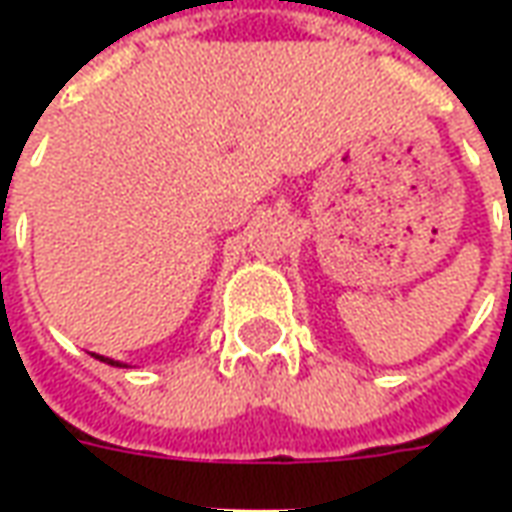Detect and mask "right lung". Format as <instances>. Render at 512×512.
<instances>
[{"label":"right lung","instance_id":"1","mask_svg":"<svg viewBox=\"0 0 512 512\" xmlns=\"http://www.w3.org/2000/svg\"><path fill=\"white\" fill-rule=\"evenodd\" d=\"M98 356V354H95ZM101 362H106V365H112V367H126V365H120V362H115V359H106V356H98Z\"/></svg>","mask_w":512,"mask_h":512}]
</instances>
